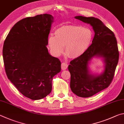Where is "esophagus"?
<instances>
[{
  "label": "esophagus",
  "instance_id": "obj_1",
  "mask_svg": "<svg viewBox=\"0 0 124 124\" xmlns=\"http://www.w3.org/2000/svg\"><path fill=\"white\" fill-rule=\"evenodd\" d=\"M67 67H68V64H67L66 63H65V62L62 63V64H61V68H62V70H66V69L67 68Z\"/></svg>",
  "mask_w": 124,
  "mask_h": 124
}]
</instances>
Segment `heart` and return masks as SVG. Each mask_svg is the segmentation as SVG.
<instances>
[{"label":"heart","instance_id":"b5f03b06","mask_svg":"<svg viewBox=\"0 0 124 124\" xmlns=\"http://www.w3.org/2000/svg\"><path fill=\"white\" fill-rule=\"evenodd\" d=\"M54 37L48 38V45L52 53L59 56L65 48V54L74 59L80 57L86 51L92 40V31L79 26H63L54 31Z\"/></svg>","mask_w":124,"mask_h":124}]
</instances>
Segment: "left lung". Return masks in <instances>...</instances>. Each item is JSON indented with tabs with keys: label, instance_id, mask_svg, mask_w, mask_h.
<instances>
[{
	"label": "left lung",
	"instance_id": "8db88e82",
	"mask_svg": "<svg viewBox=\"0 0 124 124\" xmlns=\"http://www.w3.org/2000/svg\"><path fill=\"white\" fill-rule=\"evenodd\" d=\"M75 18L90 24L95 32L89 49L80 57L71 61L68 66L72 92L79 97H89L108 87L112 83L119 52L114 33L100 20L81 16ZM94 56L102 57L106 63L104 72L100 76L91 75L88 70V62Z\"/></svg>",
	"mask_w": 124,
	"mask_h": 124
}]
</instances>
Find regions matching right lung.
<instances>
[{
  "instance_id": "obj_1",
  "label": "right lung",
  "mask_w": 124,
  "mask_h": 124,
  "mask_svg": "<svg viewBox=\"0 0 124 124\" xmlns=\"http://www.w3.org/2000/svg\"><path fill=\"white\" fill-rule=\"evenodd\" d=\"M53 16L41 14L20 20L4 41L3 56L6 74L25 97L40 100L51 92L53 77L61 70L59 59L46 45Z\"/></svg>"
}]
</instances>
